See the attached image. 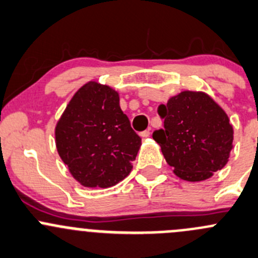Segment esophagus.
I'll return each mask as SVG.
<instances>
[{
	"label": "esophagus",
	"mask_w": 258,
	"mask_h": 258,
	"mask_svg": "<svg viewBox=\"0 0 258 258\" xmlns=\"http://www.w3.org/2000/svg\"><path fill=\"white\" fill-rule=\"evenodd\" d=\"M150 135V130L148 129V130H144V132H142L140 133V137L142 138H148Z\"/></svg>",
	"instance_id": "esophagus-1"
}]
</instances>
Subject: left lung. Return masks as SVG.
Listing matches in <instances>:
<instances>
[{
  "label": "left lung",
  "instance_id": "obj_1",
  "mask_svg": "<svg viewBox=\"0 0 258 258\" xmlns=\"http://www.w3.org/2000/svg\"><path fill=\"white\" fill-rule=\"evenodd\" d=\"M164 129L153 138L173 172L188 182H203L228 163L233 126L228 115L205 91L184 90L159 106Z\"/></svg>",
  "mask_w": 258,
  "mask_h": 258
}]
</instances>
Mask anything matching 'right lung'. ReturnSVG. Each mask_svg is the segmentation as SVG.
Wrapping results in <instances>:
<instances>
[{
	"label": "right lung",
	"mask_w": 258,
	"mask_h": 258,
	"mask_svg": "<svg viewBox=\"0 0 258 258\" xmlns=\"http://www.w3.org/2000/svg\"><path fill=\"white\" fill-rule=\"evenodd\" d=\"M119 93L91 80L70 99L55 126L58 155L76 182L109 188L128 177L142 145L119 104Z\"/></svg>",
	"instance_id": "add662e5"
}]
</instances>
